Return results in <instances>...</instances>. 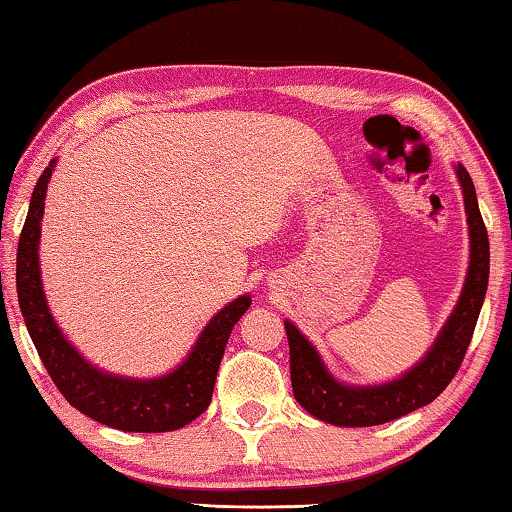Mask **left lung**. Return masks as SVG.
<instances>
[{
	"label": "left lung",
	"instance_id": "left-lung-1",
	"mask_svg": "<svg viewBox=\"0 0 512 512\" xmlns=\"http://www.w3.org/2000/svg\"><path fill=\"white\" fill-rule=\"evenodd\" d=\"M458 182L465 198L469 225V269L465 287L456 307L444 323L421 362L401 378L383 385H346L332 376L310 339L294 323L285 321L289 339L291 387L296 401L312 417L335 426H378L408 412L424 408L440 396L460 369L467 346L472 342L478 314H481L490 275V241L481 209L476 202L474 182L465 166H456Z\"/></svg>",
	"mask_w": 512,
	"mask_h": 512
}]
</instances>
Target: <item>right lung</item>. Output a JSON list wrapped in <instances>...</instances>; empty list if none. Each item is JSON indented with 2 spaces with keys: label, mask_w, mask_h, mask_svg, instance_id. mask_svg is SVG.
<instances>
[{
  "label": "right lung",
  "mask_w": 512,
  "mask_h": 512,
  "mask_svg": "<svg viewBox=\"0 0 512 512\" xmlns=\"http://www.w3.org/2000/svg\"><path fill=\"white\" fill-rule=\"evenodd\" d=\"M56 159L43 170L31 193L29 214L18 243V300L27 330L47 373L66 401L86 417L125 433L177 431L200 417L212 403L218 364L230 332L250 307V296L225 305L196 339V346L175 371L159 378H125L93 367L72 346L47 307L40 280V221Z\"/></svg>",
  "instance_id": "add662e5"
}]
</instances>
